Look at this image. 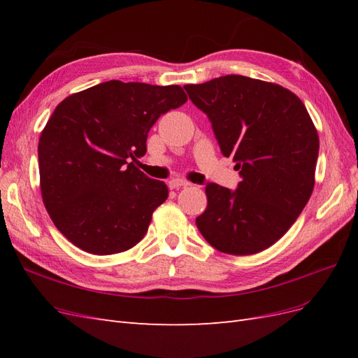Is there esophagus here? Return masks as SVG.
<instances>
[{"label": "esophagus", "instance_id": "1", "mask_svg": "<svg viewBox=\"0 0 358 358\" xmlns=\"http://www.w3.org/2000/svg\"><path fill=\"white\" fill-rule=\"evenodd\" d=\"M189 185V182L183 180V179H171L169 180V187L170 189H179V188H187Z\"/></svg>", "mask_w": 358, "mask_h": 358}]
</instances>
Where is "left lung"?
<instances>
[{
    "mask_svg": "<svg viewBox=\"0 0 358 358\" xmlns=\"http://www.w3.org/2000/svg\"><path fill=\"white\" fill-rule=\"evenodd\" d=\"M208 115L224 157L241 170L237 189L209 183L196 224L215 249L252 255L296 222L315 185L317 128L305 104L280 85L239 74L185 85Z\"/></svg>",
    "mask_w": 358,
    "mask_h": 358,
    "instance_id": "obj_1",
    "label": "left lung"
}]
</instances>
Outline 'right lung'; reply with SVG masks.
Instances as JSON below:
<instances>
[{
	"label": "right lung",
	"mask_w": 358,
	"mask_h": 358,
	"mask_svg": "<svg viewBox=\"0 0 358 358\" xmlns=\"http://www.w3.org/2000/svg\"><path fill=\"white\" fill-rule=\"evenodd\" d=\"M187 100L178 85L109 80L57 106L38 140L40 188L53 224L73 245L110 255L143 239L169 188L134 162L146 154L157 119Z\"/></svg>",
	"instance_id": "add662e5"
}]
</instances>
